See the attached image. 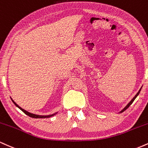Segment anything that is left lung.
Masks as SVG:
<instances>
[{"label":"left lung","mask_w":148,"mask_h":148,"mask_svg":"<svg viewBox=\"0 0 148 148\" xmlns=\"http://www.w3.org/2000/svg\"><path fill=\"white\" fill-rule=\"evenodd\" d=\"M140 90H141V89H140V90H139V91H138V93H137V94H136V95L135 96H134V98H133V99H132V101H130V102H129V103H128V105H127V106H126V107H125V108H124L123 109V110H122V111H121V112H124V110H127V109L128 108H129V106H130L131 105H132V103H133V102H134V100H135V99H136V97H137V96H138V94H140Z\"/></svg>","instance_id":"8db88e82"}]
</instances>
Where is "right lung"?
<instances>
[{"label":"right lung","instance_id":"obj_1","mask_svg":"<svg viewBox=\"0 0 148 148\" xmlns=\"http://www.w3.org/2000/svg\"><path fill=\"white\" fill-rule=\"evenodd\" d=\"M12 102L14 103V104L16 106V107L19 108L20 109V110H21V111H23V112H24V113L26 114H27L28 116H29V117H33V118H48V117H52V116L54 115V114H50V115H46V116H44V115H38V114H32V113H31V112H27V111H26V110H24V109H22V108H21V107H19V106H18L17 104H16V103L14 102V101L12 100Z\"/></svg>","mask_w":148,"mask_h":148}]
</instances>
